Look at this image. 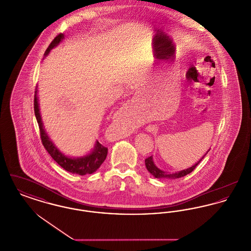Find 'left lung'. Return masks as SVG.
I'll return each instance as SVG.
<instances>
[{
    "label": "left lung",
    "instance_id": "8db88e82",
    "mask_svg": "<svg viewBox=\"0 0 251 251\" xmlns=\"http://www.w3.org/2000/svg\"><path fill=\"white\" fill-rule=\"evenodd\" d=\"M210 151V150H209ZM208 151L202 156V158L201 160H199L198 163H196L195 165H193L192 167H188L186 169H183V170H180V171H177V172H173V173H169V172H166L160 168L156 167L155 164H154V161H153V158L152 156H150L149 158H147L145 160V165L146 167L148 169V171L156 179H179L181 178L189 173H191L192 171L196 168V167L201 163V161L202 160L203 158L205 157V155L208 153Z\"/></svg>",
    "mask_w": 251,
    "mask_h": 251
}]
</instances>
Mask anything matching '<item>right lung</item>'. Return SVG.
I'll return each mask as SVG.
<instances>
[{"mask_svg":"<svg viewBox=\"0 0 251 251\" xmlns=\"http://www.w3.org/2000/svg\"><path fill=\"white\" fill-rule=\"evenodd\" d=\"M65 36L63 34H60L56 36L51 43L50 44L48 49L46 50L44 53V57L48 56L51 49L55 48L63 41ZM35 100H34V108H35V115L36 120L39 126L41 141L48 151L49 154L51 156V158L63 167L65 170L78 175H86V174H92L99 167L101 166V164L104 162L107 156L108 149L103 147L99 141L97 140L94 145V148L91 151H89L87 154L80 157H70V156L64 154L62 151H60L59 149L53 143L45 130V127L43 125L40 110H39V103H38V97H37V86H36V92H35Z\"/></svg>","mask_w":251,"mask_h":251,"instance_id":"right-lung-1","label":"right lung"}]
</instances>
